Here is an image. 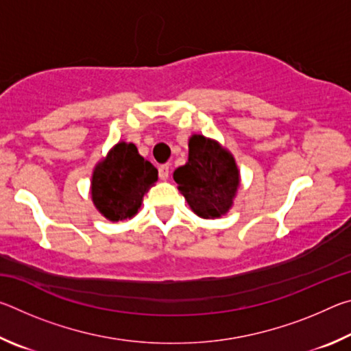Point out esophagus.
Returning <instances> with one entry per match:
<instances>
[{
  "label": "esophagus",
  "mask_w": 351,
  "mask_h": 351,
  "mask_svg": "<svg viewBox=\"0 0 351 351\" xmlns=\"http://www.w3.org/2000/svg\"><path fill=\"white\" fill-rule=\"evenodd\" d=\"M158 171H159V178H161L162 181L169 180V176H170V164H162V165H159Z\"/></svg>",
  "instance_id": "34e87169"
}]
</instances>
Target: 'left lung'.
<instances>
[{
  "label": "left lung",
  "mask_w": 351,
  "mask_h": 351,
  "mask_svg": "<svg viewBox=\"0 0 351 351\" xmlns=\"http://www.w3.org/2000/svg\"><path fill=\"white\" fill-rule=\"evenodd\" d=\"M173 180L192 210L203 218L224 215L240 184L232 154L199 134L190 138L189 161L175 170Z\"/></svg>",
  "instance_id": "1"
}]
</instances>
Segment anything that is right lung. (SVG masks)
Listing matches in <instances>:
<instances>
[{"mask_svg": "<svg viewBox=\"0 0 351 351\" xmlns=\"http://www.w3.org/2000/svg\"><path fill=\"white\" fill-rule=\"evenodd\" d=\"M156 181L154 165L141 156L136 145L121 142L94 170L93 201L111 221L132 218Z\"/></svg>", "mask_w": 351, "mask_h": 351, "instance_id": "1", "label": "right lung"}]
</instances>
